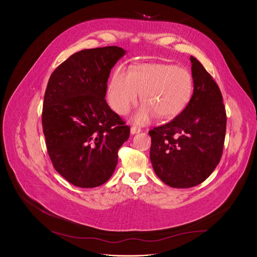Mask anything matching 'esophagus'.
<instances>
[{
	"mask_svg": "<svg viewBox=\"0 0 257 257\" xmlns=\"http://www.w3.org/2000/svg\"><path fill=\"white\" fill-rule=\"evenodd\" d=\"M141 128H139L138 126H135V125H133L131 127V134L132 135H135V134H137V133H141Z\"/></svg>",
	"mask_w": 257,
	"mask_h": 257,
	"instance_id": "1",
	"label": "esophagus"
}]
</instances>
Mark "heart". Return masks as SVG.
<instances>
[{"label": "heart", "mask_w": 257, "mask_h": 257, "mask_svg": "<svg viewBox=\"0 0 257 257\" xmlns=\"http://www.w3.org/2000/svg\"><path fill=\"white\" fill-rule=\"evenodd\" d=\"M194 80L188 68L167 63H146L131 71L118 68L108 83L107 98L112 109L125 114L142 94L144 106L136 114L138 123H147L155 114L173 119L188 106Z\"/></svg>", "instance_id": "1"}]
</instances>
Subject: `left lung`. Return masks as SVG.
Returning <instances> with one entry per match:
<instances>
[{
  "label": "left lung",
  "instance_id": "8db88e82",
  "mask_svg": "<svg viewBox=\"0 0 257 257\" xmlns=\"http://www.w3.org/2000/svg\"><path fill=\"white\" fill-rule=\"evenodd\" d=\"M193 95L174 120L154 127L150 160L165 184L188 189L204 182L222 157L226 112L222 93L200 62L191 57Z\"/></svg>",
  "mask_w": 257,
  "mask_h": 257
}]
</instances>
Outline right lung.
<instances>
[{
  "label": "right lung",
  "mask_w": 257,
  "mask_h": 257,
  "mask_svg": "<svg viewBox=\"0 0 257 257\" xmlns=\"http://www.w3.org/2000/svg\"><path fill=\"white\" fill-rule=\"evenodd\" d=\"M125 53L116 46L84 49L49 78L42 113L46 146L54 169L75 186L109 180L130 137V126L105 99L111 68Z\"/></svg>",
  "instance_id": "1"
}]
</instances>
